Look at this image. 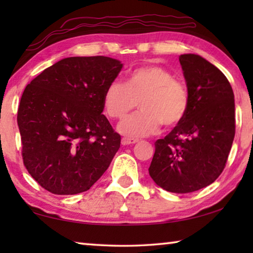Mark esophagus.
Masks as SVG:
<instances>
[{
	"label": "esophagus",
	"instance_id": "1",
	"mask_svg": "<svg viewBox=\"0 0 253 253\" xmlns=\"http://www.w3.org/2000/svg\"><path fill=\"white\" fill-rule=\"evenodd\" d=\"M138 140L134 139V138H127V137H124L122 138V144L124 146H126V145H132V144H136Z\"/></svg>",
	"mask_w": 253,
	"mask_h": 253
}]
</instances>
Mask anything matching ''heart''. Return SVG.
Here are the masks:
<instances>
[{
    "mask_svg": "<svg viewBox=\"0 0 253 253\" xmlns=\"http://www.w3.org/2000/svg\"><path fill=\"white\" fill-rule=\"evenodd\" d=\"M137 102L140 111L124 119L118 130L128 137H146L155 134L161 124L172 128L183 122L190 107V91L169 70L146 65L131 70L126 84L111 81L104 92V107L110 118H124Z\"/></svg>",
    "mask_w": 253,
    "mask_h": 253,
    "instance_id": "heart-1",
    "label": "heart"
}]
</instances>
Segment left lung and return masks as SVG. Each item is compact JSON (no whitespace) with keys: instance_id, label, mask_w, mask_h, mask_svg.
Masks as SVG:
<instances>
[{"instance_id":"8db88e82","label":"left lung","mask_w":253,"mask_h":253,"mask_svg":"<svg viewBox=\"0 0 253 253\" xmlns=\"http://www.w3.org/2000/svg\"><path fill=\"white\" fill-rule=\"evenodd\" d=\"M190 91L185 118L157 139L148 172L172 193L212 184L224 169L235 134L234 95L226 77L199 54L179 55Z\"/></svg>"}]
</instances>
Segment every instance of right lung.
I'll list each match as a JSON object with an SVG mask.
<instances>
[{
    "label": "right lung",
    "mask_w": 253,
    "mask_h": 253,
    "mask_svg": "<svg viewBox=\"0 0 253 253\" xmlns=\"http://www.w3.org/2000/svg\"><path fill=\"white\" fill-rule=\"evenodd\" d=\"M119 60L65 58L36 77L21 97L18 125L30 175L58 195L88 191L109 168L121 135L102 115Z\"/></svg>",
    "instance_id": "obj_1"
}]
</instances>
